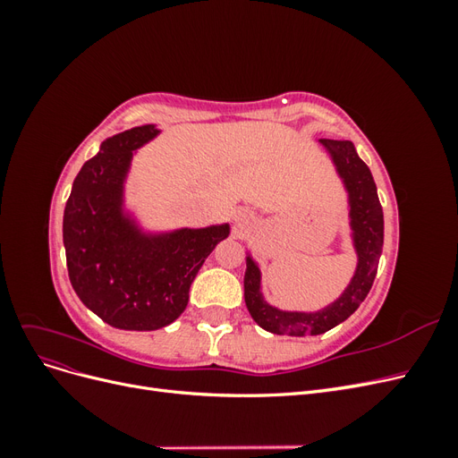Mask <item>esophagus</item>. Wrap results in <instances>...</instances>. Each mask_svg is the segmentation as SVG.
Segmentation results:
<instances>
[{"instance_id":"esophagus-1","label":"esophagus","mask_w":458,"mask_h":458,"mask_svg":"<svg viewBox=\"0 0 458 458\" xmlns=\"http://www.w3.org/2000/svg\"><path fill=\"white\" fill-rule=\"evenodd\" d=\"M242 217H244V216H242V214H241V212H239V216H237V219H239V221H241V219H242Z\"/></svg>"}]
</instances>
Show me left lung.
I'll list each match as a JSON object with an SVG mask.
<instances>
[{
  "label": "left lung",
  "mask_w": 458,
  "mask_h": 458,
  "mask_svg": "<svg viewBox=\"0 0 458 458\" xmlns=\"http://www.w3.org/2000/svg\"><path fill=\"white\" fill-rule=\"evenodd\" d=\"M321 145L336 165V172L348 191L350 225L357 252V269L342 296L325 310L315 313L281 311L263 300L259 293L261 273L258 263L248 256L244 273V301L254 321L273 335L306 336L323 335L345 321L361 303L374 283L384 246V214L369 165L359 158L352 141L321 140Z\"/></svg>",
  "instance_id": "obj_1"
}]
</instances>
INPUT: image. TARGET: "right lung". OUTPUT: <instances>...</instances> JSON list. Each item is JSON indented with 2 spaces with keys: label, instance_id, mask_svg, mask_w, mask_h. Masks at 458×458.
<instances>
[{
  "label": "right lung",
  "instance_id": "obj_1",
  "mask_svg": "<svg viewBox=\"0 0 458 458\" xmlns=\"http://www.w3.org/2000/svg\"><path fill=\"white\" fill-rule=\"evenodd\" d=\"M157 135L147 123L103 141L76 175L63 217L74 293L105 323L123 330L174 323L187 308L204 259L229 237V224L147 234L123 214V179L133 150Z\"/></svg>",
  "mask_w": 458,
  "mask_h": 458
}]
</instances>
